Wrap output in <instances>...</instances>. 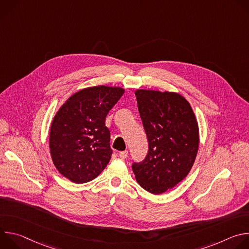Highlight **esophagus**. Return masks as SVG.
I'll use <instances>...</instances> for the list:
<instances>
[{
  "mask_svg": "<svg viewBox=\"0 0 249 249\" xmlns=\"http://www.w3.org/2000/svg\"><path fill=\"white\" fill-rule=\"evenodd\" d=\"M127 156H128V152L127 151H123V152H120L119 153V157H120V159H126L127 158Z\"/></svg>",
  "mask_w": 249,
  "mask_h": 249,
  "instance_id": "obj_1",
  "label": "esophagus"
}]
</instances>
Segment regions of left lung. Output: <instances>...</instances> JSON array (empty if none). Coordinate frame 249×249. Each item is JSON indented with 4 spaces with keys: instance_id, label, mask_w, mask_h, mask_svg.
Here are the masks:
<instances>
[{
    "instance_id": "left-lung-1",
    "label": "left lung",
    "mask_w": 249,
    "mask_h": 249,
    "mask_svg": "<svg viewBox=\"0 0 249 249\" xmlns=\"http://www.w3.org/2000/svg\"><path fill=\"white\" fill-rule=\"evenodd\" d=\"M135 94L149 152L132 168L139 185L158 195L178 184L191 170L199 148L198 122L179 93L137 89Z\"/></svg>"
}]
</instances>
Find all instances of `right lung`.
<instances>
[{
	"instance_id": "add662e5",
	"label": "right lung",
	"mask_w": 249,
	"mask_h": 249,
	"mask_svg": "<svg viewBox=\"0 0 249 249\" xmlns=\"http://www.w3.org/2000/svg\"><path fill=\"white\" fill-rule=\"evenodd\" d=\"M125 89L96 86L71 95L55 114L49 148L58 171L74 183L97 177L111 159L110 131L105 118Z\"/></svg>"
}]
</instances>
